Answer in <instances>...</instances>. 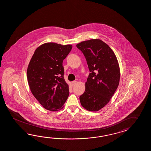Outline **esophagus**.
<instances>
[{"label": "esophagus", "mask_w": 151, "mask_h": 151, "mask_svg": "<svg viewBox=\"0 0 151 151\" xmlns=\"http://www.w3.org/2000/svg\"><path fill=\"white\" fill-rule=\"evenodd\" d=\"M76 83H77L76 81H73L72 82V85H74V84Z\"/></svg>", "instance_id": "1"}]
</instances>
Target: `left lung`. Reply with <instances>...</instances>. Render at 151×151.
I'll return each mask as SVG.
<instances>
[{
    "instance_id": "obj_1",
    "label": "left lung",
    "mask_w": 151,
    "mask_h": 151,
    "mask_svg": "<svg viewBox=\"0 0 151 151\" xmlns=\"http://www.w3.org/2000/svg\"><path fill=\"white\" fill-rule=\"evenodd\" d=\"M77 47L83 53L90 72L80 103L88 111H98L108 104L118 87V61L109 46L98 39L81 42Z\"/></svg>"
}]
</instances>
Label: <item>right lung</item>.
<instances>
[{"mask_svg":"<svg viewBox=\"0 0 151 151\" xmlns=\"http://www.w3.org/2000/svg\"><path fill=\"white\" fill-rule=\"evenodd\" d=\"M72 48L70 45L45 43L35 50L29 61L27 70L29 86L45 109L56 111L63 109L69 96L63 62Z\"/></svg>","mask_w":151,"mask_h":151,"instance_id":"right-lung-1","label":"right lung"}]
</instances>
